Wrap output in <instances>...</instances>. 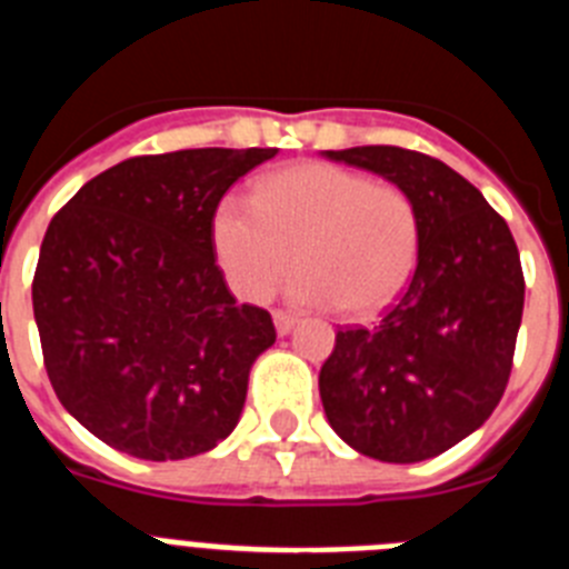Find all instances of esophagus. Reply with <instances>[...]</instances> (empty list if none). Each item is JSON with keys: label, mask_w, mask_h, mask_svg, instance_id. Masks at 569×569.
I'll return each mask as SVG.
<instances>
[{"label": "esophagus", "mask_w": 569, "mask_h": 569, "mask_svg": "<svg viewBox=\"0 0 569 569\" xmlns=\"http://www.w3.org/2000/svg\"><path fill=\"white\" fill-rule=\"evenodd\" d=\"M273 325H276V333L288 336L290 330L296 328V316L284 313V310H276V313H273Z\"/></svg>", "instance_id": "esophagus-1"}]
</instances>
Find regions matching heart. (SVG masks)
<instances>
[{"mask_svg": "<svg viewBox=\"0 0 569 569\" xmlns=\"http://www.w3.org/2000/svg\"><path fill=\"white\" fill-rule=\"evenodd\" d=\"M213 250L230 288L248 301L276 290L299 261L290 296L373 316L407 284L419 256V210L405 188L328 162L264 176L253 199L224 196Z\"/></svg>", "mask_w": 569, "mask_h": 569, "instance_id": "1", "label": "heart"}]
</instances>
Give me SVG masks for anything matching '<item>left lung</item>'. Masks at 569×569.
<instances>
[{"label": "left lung", "instance_id": "1", "mask_svg": "<svg viewBox=\"0 0 569 569\" xmlns=\"http://www.w3.org/2000/svg\"><path fill=\"white\" fill-rule=\"evenodd\" d=\"M373 170L419 210V261L370 328L336 333L319 393L330 427L370 459L413 465L479 430L505 396L525 310L516 239L479 188L393 144L325 150Z\"/></svg>", "mask_w": 569, "mask_h": 569}]
</instances>
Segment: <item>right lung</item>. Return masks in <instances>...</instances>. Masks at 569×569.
I'll list each match as a JSON object with an SVG mask.
<instances>
[{
  "label": "right lung",
  "mask_w": 569,
  "mask_h": 569,
  "mask_svg": "<svg viewBox=\"0 0 569 569\" xmlns=\"http://www.w3.org/2000/svg\"><path fill=\"white\" fill-rule=\"evenodd\" d=\"M276 148L133 156L82 184L48 224L33 276L44 370L73 419L113 450L176 461L239 425L273 319L236 305L213 210Z\"/></svg>",
  "instance_id": "right-lung-1"
}]
</instances>
